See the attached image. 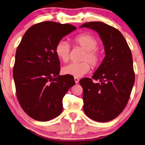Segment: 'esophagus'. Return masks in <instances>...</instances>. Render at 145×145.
<instances>
[{"label":"esophagus","mask_w":145,"mask_h":145,"mask_svg":"<svg viewBox=\"0 0 145 145\" xmlns=\"http://www.w3.org/2000/svg\"><path fill=\"white\" fill-rule=\"evenodd\" d=\"M74 80H75V83L76 84H77L79 83V78H77V77H74Z\"/></svg>","instance_id":"34e87169"}]
</instances>
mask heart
I'll return each mask as SVG.
<instances>
[{
  "instance_id": "b5f03b06",
  "label": "heart",
  "mask_w": 145,
  "mask_h": 145,
  "mask_svg": "<svg viewBox=\"0 0 145 145\" xmlns=\"http://www.w3.org/2000/svg\"><path fill=\"white\" fill-rule=\"evenodd\" d=\"M74 47H79L85 51L80 60L82 62H72L62 69L64 74L80 77L89 72L91 66L96 68L103 60V53L98 47L99 42L96 37L89 33H82L74 36L71 40ZM71 47L65 41L60 40L55 46V53L60 60L67 62L70 59Z\"/></svg>"
}]
</instances>
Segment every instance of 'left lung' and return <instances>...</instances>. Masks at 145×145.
Masks as SVG:
<instances>
[{
	"label": "left lung",
	"instance_id": "left-lung-1",
	"mask_svg": "<svg viewBox=\"0 0 145 145\" xmlns=\"http://www.w3.org/2000/svg\"><path fill=\"white\" fill-rule=\"evenodd\" d=\"M81 27L96 31L105 47V56L92 78L81 79L83 111L97 122L113 120L122 113L135 82L133 58L121 32L104 23H85Z\"/></svg>",
	"mask_w": 145,
	"mask_h": 145
}]
</instances>
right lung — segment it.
Masks as SVG:
<instances>
[{
    "instance_id": "right-lung-1",
    "label": "right lung",
    "mask_w": 145,
    "mask_h": 145,
    "mask_svg": "<svg viewBox=\"0 0 145 145\" xmlns=\"http://www.w3.org/2000/svg\"><path fill=\"white\" fill-rule=\"evenodd\" d=\"M76 27L44 21L32 25L17 48L13 76L18 101L34 120L45 122L62 111V99L75 85L72 75H59L55 46Z\"/></svg>"
}]
</instances>
